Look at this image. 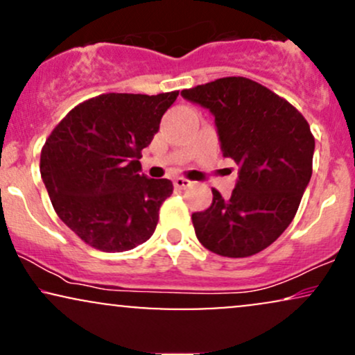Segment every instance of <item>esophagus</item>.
<instances>
[{
  "label": "esophagus",
  "mask_w": 355,
  "mask_h": 355,
  "mask_svg": "<svg viewBox=\"0 0 355 355\" xmlns=\"http://www.w3.org/2000/svg\"><path fill=\"white\" fill-rule=\"evenodd\" d=\"M173 185H175V189L185 190L191 185V182L187 180V178H183V177H177V178H173Z\"/></svg>",
  "instance_id": "34e87169"
}]
</instances>
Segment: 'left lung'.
<instances>
[{"instance_id":"1","label":"left lung","mask_w":355,"mask_h":355,"mask_svg":"<svg viewBox=\"0 0 355 355\" xmlns=\"http://www.w3.org/2000/svg\"><path fill=\"white\" fill-rule=\"evenodd\" d=\"M215 118L223 157L239 165L229 198L191 214L200 243L223 257H250L274 243L294 220L312 177L315 140L307 120L274 92L243 76L183 89Z\"/></svg>"}]
</instances>
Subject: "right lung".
Segmentation results:
<instances>
[{
    "label": "right lung",
    "instance_id": "obj_1",
    "mask_svg": "<svg viewBox=\"0 0 355 355\" xmlns=\"http://www.w3.org/2000/svg\"><path fill=\"white\" fill-rule=\"evenodd\" d=\"M177 96H95L73 108L48 137L40 158L43 183L61 222L85 243L125 252L153 235L173 185L140 175L138 160Z\"/></svg>",
    "mask_w": 355,
    "mask_h": 355
}]
</instances>
